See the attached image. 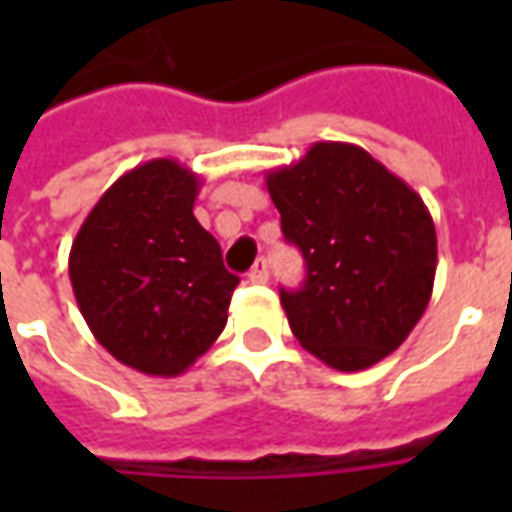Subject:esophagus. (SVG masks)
Returning a JSON list of instances; mask_svg holds the SVG:
<instances>
[{
  "label": "esophagus",
  "instance_id": "esophagus-1",
  "mask_svg": "<svg viewBox=\"0 0 512 512\" xmlns=\"http://www.w3.org/2000/svg\"><path fill=\"white\" fill-rule=\"evenodd\" d=\"M249 282H268V263L260 257L252 271H249Z\"/></svg>",
  "mask_w": 512,
  "mask_h": 512
}]
</instances>
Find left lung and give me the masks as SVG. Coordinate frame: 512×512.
<instances>
[{"instance_id": "obj_1", "label": "left lung", "mask_w": 512, "mask_h": 512, "mask_svg": "<svg viewBox=\"0 0 512 512\" xmlns=\"http://www.w3.org/2000/svg\"><path fill=\"white\" fill-rule=\"evenodd\" d=\"M285 241L307 260L279 299L296 340L334 370L397 351L428 307L436 227L417 191L359 145L315 142L266 175Z\"/></svg>"}]
</instances>
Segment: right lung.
Masks as SVG:
<instances>
[{
    "label": "right lung",
    "instance_id": "1",
    "mask_svg": "<svg viewBox=\"0 0 512 512\" xmlns=\"http://www.w3.org/2000/svg\"><path fill=\"white\" fill-rule=\"evenodd\" d=\"M200 178L172 158L139 164L104 191L73 238L68 271L84 321L117 362L186 373L222 334L238 277L194 219Z\"/></svg>",
    "mask_w": 512,
    "mask_h": 512
}]
</instances>
